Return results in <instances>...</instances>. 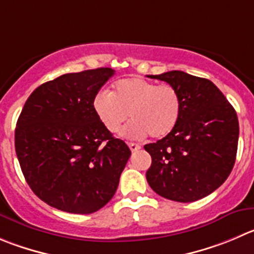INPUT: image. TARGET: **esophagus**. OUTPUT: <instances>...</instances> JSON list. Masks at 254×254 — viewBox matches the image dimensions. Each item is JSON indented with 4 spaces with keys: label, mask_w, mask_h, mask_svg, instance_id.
Instances as JSON below:
<instances>
[{
    "label": "esophagus",
    "mask_w": 254,
    "mask_h": 254,
    "mask_svg": "<svg viewBox=\"0 0 254 254\" xmlns=\"http://www.w3.org/2000/svg\"><path fill=\"white\" fill-rule=\"evenodd\" d=\"M128 146H129V148H131L132 152H136V151H138V149H141V146L137 143H128Z\"/></svg>",
    "instance_id": "1"
}]
</instances>
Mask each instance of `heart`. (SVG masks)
<instances>
[{"label":"heart","mask_w":254,"mask_h":254,"mask_svg":"<svg viewBox=\"0 0 254 254\" xmlns=\"http://www.w3.org/2000/svg\"><path fill=\"white\" fill-rule=\"evenodd\" d=\"M98 121L113 136H120L129 116L133 123L127 129L132 138H163L176 128L182 111V101L171 84H159L141 77L116 81L111 93L101 91L93 98Z\"/></svg>","instance_id":"heart-1"}]
</instances>
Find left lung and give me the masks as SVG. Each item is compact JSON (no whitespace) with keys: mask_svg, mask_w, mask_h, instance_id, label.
I'll list each match as a JSON object with an SVG mask.
<instances>
[{"mask_svg":"<svg viewBox=\"0 0 254 254\" xmlns=\"http://www.w3.org/2000/svg\"><path fill=\"white\" fill-rule=\"evenodd\" d=\"M148 77L175 87L182 111L168 136L144 146L152 157L147 182L171 201H198L216 190L233 168L240 134L237 113L209 79L182 71Z\"/></svg>","mask_w":254,"mask_h":254,"instance_id":"1","label":"left lung"}]
</instances>
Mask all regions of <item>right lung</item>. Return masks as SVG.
<instances>
[{
    "label": "right lung",
    "mask_w": 254,
    "mask_h": 254,
    "mask_svg": "<svg viewBox=\"0 0 254 254\" xmlns=\"http://www.w3.org/2000/svg\"><path fill=\"white\" fill-rule=\"evenodd\" d=\"M112 68L66 73L31 93L14 131L26 182L40 199L68 213L89 214L111 201L131 149L98 121L93 98Z\"/></svg>",
    "instance_id": "1"
}]
</instances>
